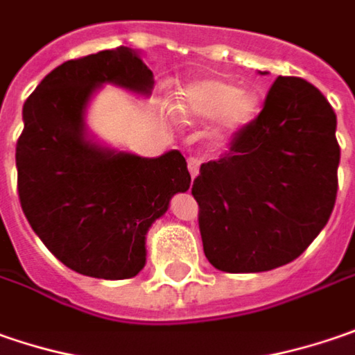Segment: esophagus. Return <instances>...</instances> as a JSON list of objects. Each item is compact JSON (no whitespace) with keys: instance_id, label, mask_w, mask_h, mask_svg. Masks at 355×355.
<instances>
[{"instance_id":"34e87169","label":"esophagus","mask_w":355,"mask_h":355,"mask_svg":"<svg viewBox=\"0 0 355 355\" xmlns=\"http://www.w3.org/2000/svg\"><path fill=\"white\" fill-rule=\"evenodd\" d=\"M198 168H200V161L191 157V159H189V173H191V178H194L198 175Z\"/></svg>"}]
</instances>
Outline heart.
Masks as SVG:
<instances>
[{"label": "heart", "instance_id": "b5f03b06", "mask_svg": "<svg viewBox=\"0 0 355 355\" xmlns=\"http://www.w3.org/2000/svg\"><path fill=\"white\" fill-rule=\"evenodd\" d=\"M177 115L187 123L212 121L210 139L214 145H224L246 129L260 109V95L256 89L239 87L220 77H208L187 85L177 97Z\"/></svg>", "mask_w": 355, "mask_h": 355}]
</instances>
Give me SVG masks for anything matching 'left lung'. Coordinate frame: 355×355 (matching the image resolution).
Segmentation results:
<instances>
[{
	"instance_id": "1",
	"label": "left lung",
	"mask_w": 355,
	"mask_h": 355,
	"mask_svg": "<svg viewBox=\"0 0 355 355\" xmlns=\"http://www.w3.org/2000/svg\"><path fill=\"white\" fill-rule=\"evenodd\" d=\"M338 164L330 103L300 77H278L230 153L205 162L194 178L208 262L248 274L296 260L330 218Z\"/></svg>"
}]
</instances>
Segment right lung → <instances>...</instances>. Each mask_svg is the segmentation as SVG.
Instances as JSON below:
<instances>
[{
  "instance_id": "1",
  "label": "right lung",
  "mask_w": 355,
  "mask_h": 355,
  "mask_svg": "<svg viewBox=\"0 0 355 355\" xmlns=\"http://www.w3.org/2000/svg\"><path fill=\"white\" fill-rule=\"evenodd\" d=\"M103 85L147 99L155 77L129 47L65 61L45 75L24 105L17 189L33 232L67 268L125 280L145 268L148 228L175 194L189 191L191 175L178 150L139 157L89 131L87 111Z\"/></svg>"
}]
</instances>
